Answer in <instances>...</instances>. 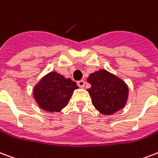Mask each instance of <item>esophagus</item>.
Listing matches in <instances>:
<instances>
[{"instance_id":"obj_1","label":"esophagus","mask_w":158,"mask_h":158,"mask_svg":"<svg viewBox=\"0 0 158 158\" xmlns=\"http://www.w3.org/2000/svg\"><path fill=\"white\" fill-rule=\"evenodd\" d=\"M77 84H78V86L80 88H84V84H85V82L84 80H79V81L77 82Z\"/></svg>"}]
</instances>
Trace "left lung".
Masks as SVG:
<instances>
[{"instance_id":"8db88e82","label":"left lung","mask_w":158,"mask_h":158,"mask_svg":"<svg viewBox=\"0 0 158 158\" xmlns=\"http://www.w3.org/2000/svg\"><path fill=\"white\" fill-rule=\"evenodd\" d=\"M91 84L88 89L93 105L104 115H111L122 109L127 103L128 88L124 81L105 69L89 74L87 79Z\"/></svg>"}]
</instances>
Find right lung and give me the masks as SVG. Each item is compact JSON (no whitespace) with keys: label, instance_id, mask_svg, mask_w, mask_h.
Here are the masks:
<instances>
[{"label":"right lung","instance_id":"obj_1","mask_svg":"<svg viewBox=\"0 0 158 158\" xmlns=\"http://www.w3.org/2000/svg\"><path fill=\"white\" fill-rule=\"evenodd\" d=\"M78 88L75 82L54 71L43 77L35 86L34 98L41 109L57 113L68 104L74 90Z\"/></svg>","mask_w":158,"mask_h":158}]
</instances>
